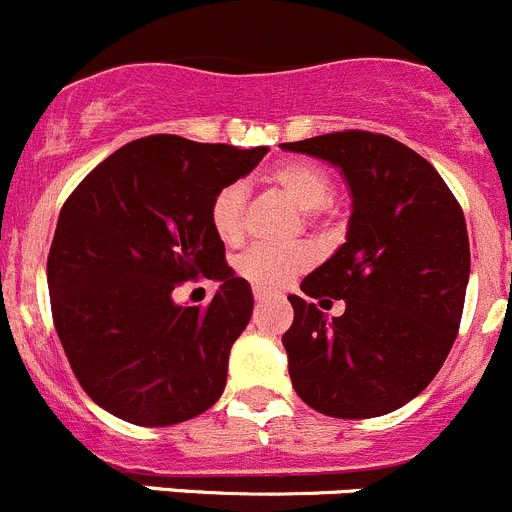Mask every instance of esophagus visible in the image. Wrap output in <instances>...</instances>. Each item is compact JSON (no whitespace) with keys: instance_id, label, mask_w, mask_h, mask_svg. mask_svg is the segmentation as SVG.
Instances as JSON below:
<instances>
[{"instance_id":"esophagus-1","label":"esophagus","mask_w":512,"mask_h":512,"mask_svg":"<svg viewBox=\"0 0 512 512\" xmlns=\"http://www.w3.org/2000/svg\"><path fill=\"white\" fill-rule=\"evenodd\" d=\"M253 299L259 301V304H264L266 299H271V294H269V291H264V289H253Z\"/></svg>"}]
</instances>
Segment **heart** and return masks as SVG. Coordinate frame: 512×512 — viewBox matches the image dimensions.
Segmentation results:
<instances>
[{
  "label": "heart",
  "mask_w": 512,
  "mask_h": 512,
  "mask_svg": "<svg viewBox=\"0 0 512 512\" xmlns=\"http://www.w3.org/2000/svg\"><path fill=\"white\" fill-rule=\"evenodd\" d=\"M266 180L294 206H299L309 221H316L329 211L332 178L321 165L309 160H281L271 165ZM243 216H246V188L241 183H228L211 201L213 231L226 243H236L243 236ZM309 264V248L301 243H289V246H251L236 261V269L261 289H279Z\"/></svg>",
  "instance_id": "b5f03b06"
}]
</instances>
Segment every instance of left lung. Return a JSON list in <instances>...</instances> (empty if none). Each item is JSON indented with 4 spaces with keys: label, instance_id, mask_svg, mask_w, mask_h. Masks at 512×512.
I'll use <instances>...</instances> for the list:
<instances>
[{
    "label": "left lung",
    "instance_id": "1",
    "mask_svg": "<svg viewBox=\"0 0 512 512\" xmlns=\"http://www.w3.org/2000/svg\"><path fill=\"white\" fill-rule=\"evenodd\" d=\"M337 165L352 193L347 243L291 294L284 334L296 394L339 420L387 415L435 379L470 279L465 216L422 155L389 135L344 130L284 143ZM345 299L326 320L310 301Z\"/></svg>",
    "mask_w": 512,
    "mask_h": 512
}]
</instances>
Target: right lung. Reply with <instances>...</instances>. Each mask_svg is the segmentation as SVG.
<instances>
[{
  "instance_id": "obj_1",
  "label": "right lung",
  "mask_w": 512,
  "mask_h": 512,
  "mask_svg": "<svg viewBox=\"0 0 512 512\" xmlns=\"http://www.w3.org/2000/svg\"><path fill=\"white\" fill-rule=\"evenodd\" d=\"M269 148L133 140L72 191L47 256L52 319L80 387L125 422L193 420L226 387L228 354L253 311L246 279L226 264L211 201ZM222 281L208 307H180L183 280Z\"/></svg>"
}]
</instances>
